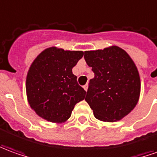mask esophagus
<instances>
[{"instance_id": "34e87169", "label": "esophagus", "mask_w": 157, "mask_h": 157, "mask_svg": "<svg viewBox=\"0 0 157 157\" xmlns=\"http://www.w3.org/2000/svg\"><path fill=\"white\" fill-rule=\"evenodd\" d=\"M87 87H88L87 84H86V85H84V86H83V88H84V90H85V91H87Z\"/></svg>"}]
</instances>
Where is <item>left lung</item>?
<instances>
[{
  "mask_svg": "<svg viewBox=\"0 0 157 157\" xmlns=\"http://www.w3.org/2000/svg\"><path fill=\"white\" fill-rule=\"evenodd\" d=\"M84 58L94 73L85 98L94 117L105 122L122 119L134 109L140 95V77L134 62L115 45L85 52Z\"/></svg>",
  "mask_w": 157,
  "mask_h": 157,
  "instance_id": "1",
  "label": "left lung"
}]
</instances>
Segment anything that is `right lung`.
Wrapping results in <instances>:
<instances>
[{"label": "right lung", "mask_w": 157, "mask_h": 157, "mask_svg": "<svg viewBox=\"0 0 157 157\" xmlns=\"http://www.w3.org/2000/svg\"><path fill=\"white\" fill-rule=\"evenodd\" d=\"M83 56L82 51L50 47L43 51L30 67L25 82L32 109L53 123H63L71 116L86 91L77 82L72 69Z\"/></svg>", "instance_id": "obj_1"}]
</instances>
